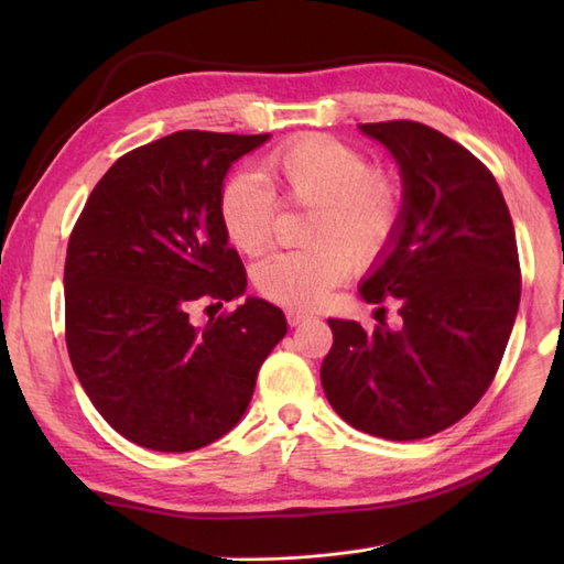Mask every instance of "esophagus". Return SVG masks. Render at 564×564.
<instances>
[{
	"mask_svg": "<svg viewBox=\"0 0 564 564\" xmlns=\"http://www.w3.org/2000/svg\"><path fill=\"white\" fill-rule=\"evenodd\" d=\"M285 319H289V325H291V327H297V325H303V322L313 319V315L305 313V310H295V307H291V310H285Z\"/></svg>",
	"mask_w": 564,
	"mask_h": 564,
	"instance_id": "1",
	"label": "esophagus"
}]
</instances>
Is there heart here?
Masks as SVG:
<instances>
[{"label": "heart", "instance_id": "obj_1", "mask_svg": "<svg viewBox=\"0 0 564 564\" xmlns=\"http://www.w3.org/2000/svg\"><path fill=\"white\" fill-rule=\"evenodd\" d=\"M261 176L237 172L220 191V223L227 239L245 254H261L275 232L279 198L310 208L301 251L263 259L254 271L257 291L271 303L315 307L351 267L376 263L400 232L404 188L386 166L339 138L310 133L269 152Z\"/></svg>", "mask_w": 564, "mask_h": 564}]
</instances>
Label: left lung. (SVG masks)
<instances>
[{"label":"left lung","mask_w":564,"mask_h":564,"mask_svg":"<svg viewBox=\"0 0 564 564\" xmlns=\"http://www.w3.org/2000/svg\"><path fill=\"white\" fill-rule=\"evenodd\" d=\"M361 130L390 150L404 184L400 232L361 297H394L402 325L329 319L319 378L354 429L426 438L470 412L497 376L521 301L517 235L497 178L458 142L416 121Z\"/></svg>","instance_id":"obj_1"}]
</instances>
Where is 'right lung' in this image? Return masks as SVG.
Masks as SVG:
<instances>
[{
    "mask_svg": "<svg viewBox=\"0 0 564 564\" xmlns=\"http://www.w3.org/2000/svg\"><path fill=\"white\" fill-rule=\"evenodd\" d=\"M269 133L178 130L118 158L69 235L65 339L91 404L142 448L186 453L247 412L289 325L247 297L196 327V303H230L247 271L220 223L223 178ZM213 307V305H210Z\"/></svg>",
    "mask_w": 564,
    "mask_h": 564,
    "instance_id": "add662e5",
    "label": "right lung"
}]
</instances>
